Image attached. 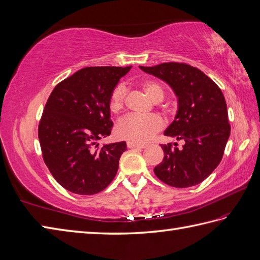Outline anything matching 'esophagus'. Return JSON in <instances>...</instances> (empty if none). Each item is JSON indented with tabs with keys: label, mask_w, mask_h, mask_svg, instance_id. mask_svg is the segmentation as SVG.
I'll return each instance as SVG.
<instances>
[{
	"label": "esophagus",
	"mask_w": 260,
	"mask_h": 260,
	"mask_svg": "<svg viewBox=\"0 0 260 260\" xmlns=\"http://www.w3.org/2000/svg\"><path fill=\"white\" fill-rule=\"evenodd\" d=\"M126 147L130 148V149H142V148H144V145L141 144V143H136V142L128 141V142H126Z\"/></svg>",
	"instance_id": "esophagus-1"
}]
</instances>
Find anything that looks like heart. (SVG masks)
I'll return each mask as SVG.
<instances>
[{
	"mask_svg": "<svg viewBox=\"0 0 260 260\" xmlns=\"http://www.w3.org/2000/svg\"><path fill=\"white\" fill-rule=\"evenodd\" d=\"M142 90L148 96L157 103L164 98L163 87L154 80H144L141 82ZM126 89L123 85L117 86L112 90L109 98V110L118 115L124 108ZM163 126V121L160 117L150 115L145 117L128 116L123 118L117 124V136L124 140L136 143H143L151 140L153 136L159 132Z\"/></svg>",
	"mask_w": 260,
	"mask_h": 260,
	"instance_id": "1",
	"label": "heart"
}]
</instances>
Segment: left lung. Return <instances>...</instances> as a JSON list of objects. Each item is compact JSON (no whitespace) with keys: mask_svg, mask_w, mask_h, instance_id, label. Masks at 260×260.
I'll list each match as a JSON object with an SVG mask.
<instances>
[{"mask_svg":"<svg viewBox=\"0 0 260 260\" xmlns=\"http://www.w3.org/2000/svg\"><path fill=\"white\" fill-rule=\"evenodd\" d=\"M140 68L173 89L178 112L164 135L185 142L182 149L161 144L164 157L154 168L155 175L179 188L200 184L217 168L231 135L223 92L203 72L183 62Z\"/></svg>","mask_w":260,"mask_h":260,"instance_id":"obj_1","label":"left lung"}]
</instances>
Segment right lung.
Masks as SVG:
<instances>
[{
    "label": "right lung",
    "instance_id": "obj_1",
    "mask_svg": "<svg viewBox=\"0 0 260 260\" xmlns=\"http://www.w3.org/2000/svg\"><path fill=\"white\" fill-rule=\"evenodd\" d=\"M129 67H86L60 81L45 105L39 125L44 162L69 192L92 195L115 179L124 141L98 149L110 136L109 98Z\"/></svg>",
    "mask_w": 260,
    "mask_h": 260
}]
</instances>
